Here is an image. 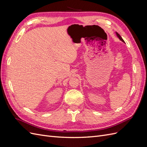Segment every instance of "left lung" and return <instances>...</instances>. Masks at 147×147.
<instances>
[{"instance_id":"1","label":"left lung","mask_w":147,"mask_h":147,"mask_svg":"<svg viewBox=\"0 0 147 147\" xmlns=\"http://www.w3.org/2000/svg\"><path fill=\"white\" fill-rule=\"evenodd\" d=\"M116 34H117V36H118V37L119 38V39L120 40H121L123 42H124V41L123 40V39L122 38V37H121V36H120V35L118 33V32H116Z\"/></svg>"}]
</instances>
